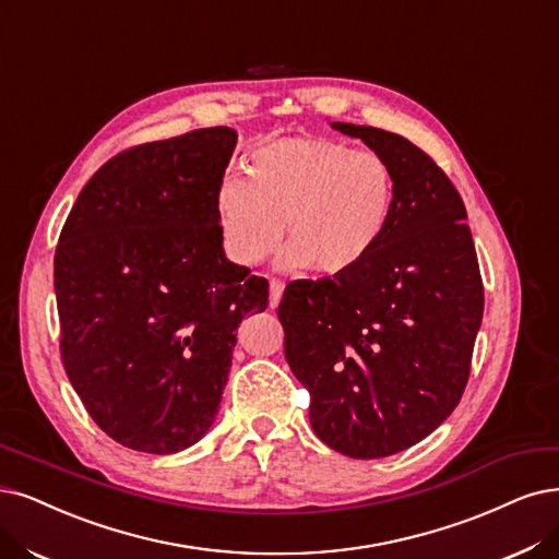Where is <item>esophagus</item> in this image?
Listing matches in <instances>:
<instances>
[{
  "instance_id": "obj_1",
  "label": "esophagus",
  "mask_w": 559,
  "mask_h": 559,
  "mask_svg": "<svg viewBox=\"0 0 559 559\" xmlns=\"http://www.w3.org/2000/svg\"><path fill=\"white\" fill-rule=\"evenodd\" d=\"M283 283L281 281H269V308H276L281 304V297H283Z\"/></svg>"
}]
</instances>
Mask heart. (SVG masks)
Returning a JSON list of instances; mask_svg holds the SVG:
<instances>
[{"label":"heart","mask_w":559,"mask_h":559,"mask_svg":"<svg viewBox=\"0 0 559 559\" xmlns=\"http://www.w3.org/2000/svg\"><path fill=\"white\" fill-rule=\"evenodd\" d=\"M396 173L370 150L293 135L251 154L248 175L216 181L214 210L225 253L258 264L290 239L276 266L343 276L378 251L396 212Z\"/></svg>","instance_id":"1"}]
</instances>
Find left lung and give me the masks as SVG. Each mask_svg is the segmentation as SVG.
I'll list each match as a JSON object with an SVG mask.
<instances>
[{
    "instance_id": "left-lung-1",
    "label": "left lung",
    "mask_w": 559,
    "mask_h": 559,
    "mask_svg": "<svg viewBox=\"0 0 559 559\" xmlns=\"http://www.w3.org/2000/svg\"><path fill=\"white\" fill-rule=\"evenodd\" d=\"M396 173V212L353 272L285 287V359L311 391L316 436L349 459L421 442L459 405L484 318V285L461 193L417 144L334 121Z\"/></svg>"
}]
</instances>
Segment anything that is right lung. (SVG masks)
<instances>
[{
  "mask_svg": "<svg viewBox=\"0 0 559 559\" xmlns=\"http://www.w3.org/2000/svg\"><path fill=\"white\" fill-rule=\"evenodd\" d=\"M237 131L198 129L110 158L55 253L61 361L103 432L177 453L216 421L246 313L269 283L225 258L214 189Z\"/></svg>",
  "mask_w": 559,
  "mask_h": 559,
  "instance_id": "add662e5",
  "label": "right lung"
}]
</instances>
